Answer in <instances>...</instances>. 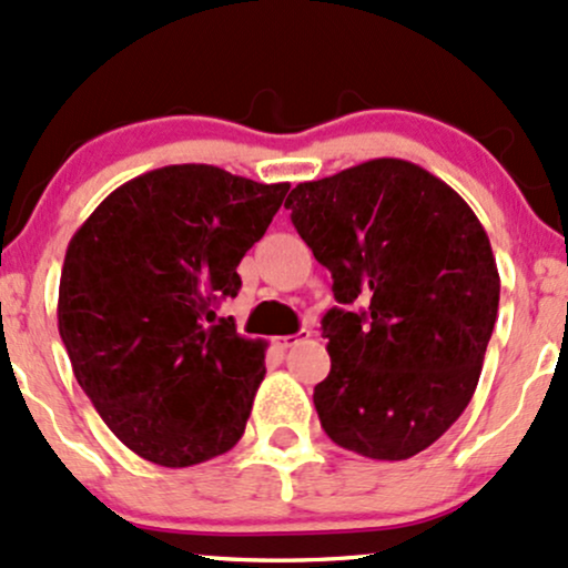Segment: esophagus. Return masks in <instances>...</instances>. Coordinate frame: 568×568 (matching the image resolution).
<instances>
[{
    "label": "esophagus",
    "mask_w": 568,
    "mask_h": 568,
    "mask_svg": "<svg viewBox=\"0 0 568 568\" xmlns=\"http://www.w3.org/2000/svg\"><path fill=\"white\" fill-rule=\"evenodd\" d=\"M304 338H310V331H298V334L280 336V338H275V344L280 349H288V347H296V344H302Z\"/></svg>",
    "instance_id": "1"
}]
</instances>
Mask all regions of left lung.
<instances>
[{
	"mask_svg": "<svg viewBox=\"0 0 568 568\" xmlns=\"http://www.w3.org/2000/svg\"><path fill=\"white\" fill-rule=\"evenodd\" d=\"M291 221L334 277L331 374L315 387L336 446L400 462L467 408L499 310L488 234L465 200L406 160L298 184Z\"/></svg>",
	"mask_w": 568,
	"mask_h": 568,
	"instance_id": "left-lung-1",
	"label": "left lung"
}]
</instances>
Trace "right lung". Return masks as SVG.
I'll list each match as a JSON object with an SVG mask.
<instances>
[{
  "instance_id": "obj_1",
  "label": "right lung",
  "mask_w": 568,
  "mask_h": 568,
  "mask_svg": "<svg viewBox=\"0 0 568 568\" xmlns=\"http://www.w3.org/2000/svg\"><path fill=\"white\" fill-rule=\"evenodd\" d=\"M291 184L213 165H168L114 189L67 247L58 331L84 395L130 452L192 467L243 438L264 342L221 298Z\"/></svg>"
}]
</instances>
